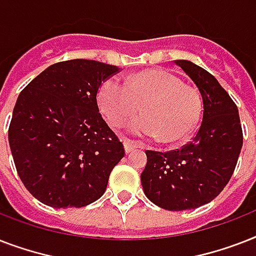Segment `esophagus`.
<instances>
[{
    "label": "esophagus",
    "mask_w": 256,
    "mask_h": 256,
    "mask_svg": "<svg viewBox=\"0 0 256 256\" xmlns=\"http://www.w3.org/2000/svg\"><path fill=\"white\" fill-rule=\"evenodd\" d=\"M124 152H132L134 148H136V144H132V142H128V140H124Z\"/></svg>",
    "instance_id": "obj_1"
}]
</instances>
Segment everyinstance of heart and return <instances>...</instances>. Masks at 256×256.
<instances>
[{
	"label": "heart",
	"instance_id": "b5f03b06",
	"mask_svg": "<svg viewBox=\"0 0 256 256\" xmlns=\"http://www.w3.org/2000/svg\"><path fill=\"white\" fill-rule=\"evenodd\" d=\"M100 112L112 124H120L134 116L142 104L144 116L128 124L136 138L171 144L190 136L198 124L202 104L196 88L184 85L164 70L134 74L126 81L106 78L98 88Z\"/></svg>",
	"mask_w": 256,
	"mask_h": 256
}]
</instances>
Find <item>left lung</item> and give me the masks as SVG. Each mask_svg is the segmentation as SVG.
Masks as SVG:
<instances>
[{"mask_svg":"<svg viewBox=\"0 0 256 256\" xmlns=\"http://www.w3.org/2000/svg\"><path fill=\"white\" fill-rule=\"evenodd\" d=\"M174 62L200 92L202 122L183 148L168 152L148 150L140 182L154 204L182 211L211 202L224 188L238 162L243 134L238 108L216 78L191 61Z\"/></svg>","mask_w":256,"mask_h":256,"instance_id":"obj_1","label":"left lung"}]
</instances>
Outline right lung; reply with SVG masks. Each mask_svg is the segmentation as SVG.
<instances>
[{
	"label": "right lung",
	"instance_id": "obj_1",
	"mask_svg": "<svg viewBox=\"0 0 256 256\" xmlns=\"http://www.w3.org/2000/svg\"><path fill=\"white\" fill-rule=\"evenodd\" d=\"M120 70L92 60L49 66L18 96L9 144L22 183L56 208L100 198L124 156L122 142L100 114V84Z\"/></svg>",
	"mask_w": 256,
	"mask_h": 256
}]
</instances>
